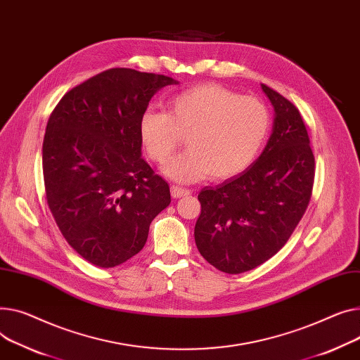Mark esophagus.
Listing matches in <instances>:
<instances>
[{
	"label": "esophagus",
	"mask_w": 360,
	"mask_h": 360,
	"mask_svg": "<svg viewBox=\"0 0 360 360\" xmlns=\"http://www.w3.org/2000/svg\"><path fill=\"white\" fill-rule=\"evenodd\" d=\"M189 194H191V191L186 189V188H181V186H175V185L171 186L172 198H181V197H185V195H189Z\"/></svg>",
	"instance_id": "1"
}]
</instances>
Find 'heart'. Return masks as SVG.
Returning <instances> with one entry per match:
<instances>
[{
  "instance_id": "heart-1",
  "label": "heart",
  "mask_w": 360,
  "mask_h": 360,
  "mask_svg": "<svg viewBox=\"0 0 360 360\" xmlns=\"http://www.w3.org/2000/svg\"><path fill=\"white\" fill-rule=\"evenodd\" d=\"M269 129L265 104L217 84L185 89L167 101V112L148 108L139 120L140 140L156 163H165L186 137L188 150L163 167L178 182L243 172L265 145Z\"/></svg>"
}]
</instances>
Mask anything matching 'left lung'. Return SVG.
I'll list each match as a JSON object with an SVG mask.
<instances>
[{
    "mask_svg": "<svg viewBox=\"0 0 360 360\" xmlns=\"http://www.w3.org/2000/svg\"><path fill=\"white\" fill-rule=\"evenodd\" d=\"M275 118L262 155L246 171L198 194L194 236L201 256L226 274L262 265L288 242L308 207L314 155L298 108L262 84Z\"/></svg>",
    "mask_w": 360,
    "mask_h": 360,
    "instance_id": "left-lung-1",
    "label": "left lung"
}]
</instances>
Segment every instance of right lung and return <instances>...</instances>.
I'll return each instance as SVG.
<instances>
[{"label":"right lung","mask_w":360,"mask_h":360,"mask_svg":"<svg viewBox=\"0 0 360 360\" xmlns=\"http://www.w3.org/2000/svg\"><path fill=\"white\" fill-rule=\"evenodd\" d=\"M175 79L112 68L66 92L43 139L47 205L78 255L114 268L146 245L149 226L171 204L167 182L141 158L139 120Z\"/></svg>","instance_id":"obj_1"}]
</instances>
